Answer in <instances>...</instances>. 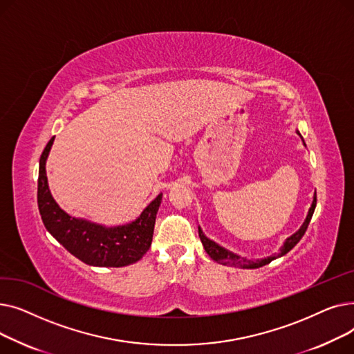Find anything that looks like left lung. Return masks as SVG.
Masks as SVG:
<instances>
[{
  "mask_svg": "<svg viewBox=\"0 0 354 354\" xmlns=\"http://www.w3.org/2000/svg\"><path fill=\"white\" fill-rule=\"evenodd\" d=\"M297 133L300 135V132H297ZM303 143H304V140H303ZM304 146H306V143H304ZM315 203H317V195H315V192H314L313 203H311V207H310V209H308V214H307V216H306V219H304V222H303V225L300 227V230L297 231V232H294L291 236H288V238L284 241V244L281 245L280 251H278L277 254H272V255L266 257V258H261V259H247V258H244V257H239V255L231 252L230 250L218 245L216 243H214L212 239L207 238L205 234L202 232L201 228H198L199 238H201V241H202L203 248H205L207 254L214 259V261H216V263H219V264H224V266L239 267V268H259V267L270 264V263L272 261V259L280 258V257L286 255L288 251H291L297 244H299V241L303 238V235L306 234V231H307V228H308L311 216H313L314 209H315Z\"/></svg>",
  "mask_w": 354,
  "mask_h": 354,
  "instance_id": "left-lung-1",
  "label": "left lung"
}]
</instances>
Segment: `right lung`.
Instances as JSON below:
<instances>
[{
	"mask_svg": "<svg viewBox=\"0 0 354 354\" xmlns=\"http://www.w3.org/2000/svg\"><path fill=\"white\" fill-rule=\"evenodd\" d=\"M54 138L44 147L39 167L37 202L46 230L80 261L95 267H124L133 264L152 244L155 219L162 202L159 194L132 222L104 227L64 212L51 196L46 175V160Z\"/></svg>",
	"mask_w": 354,
	"mask_h": 354,
	"instance_id": "1",
	"label": "right lung"
}]
</instances>
